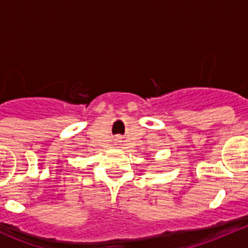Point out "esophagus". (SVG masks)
<instances>
[{
    "label": "esophagus",
    "mask_w": 248,
    "mask_h": 248,
    "mask_svg": "<svg viewBox=\"0 0 248 248\" xmlns=\"http://www.w3.org/2000/svg\"><path fill=\"white\" fill-rule=\"evenodd\" d=\"M119 143H120V138H117V139H115V145H119Z\"/></svg>",
    "instance_id": "esophagus-1"
}]
</instances>
